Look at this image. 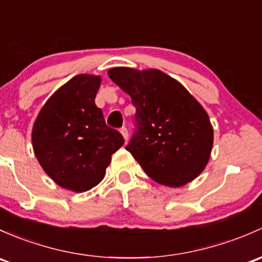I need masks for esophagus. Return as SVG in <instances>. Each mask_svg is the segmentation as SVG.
<instances>
[{
	"label": "esophagus",
	"mask_w": 262,
	"mask_h": 262,
	"mask_svg": "<svg viewBox=\"0 0 262 262\" xmlns=\"http://www.w3.org/2000/svg\"><path fill=\"white\" fill-rule=\"evenodd\" d=\"M120 133H122V136H123L124 139L128 140V130H126L125 126H123V128L120 129Z\"/></svg>",
	"instance_id": "esophagus-1"
}]
</instances>
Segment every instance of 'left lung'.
I'll return each mask as SVG.
<instances>
[{
  "instance_id": "1",
  "label": "left lung",
  "mask_w": 262,
  "mask_h": 262,
  "mask_svg": "<svg viewBox=\"0 0 262 262\" xmlns=\"http://www.w3.org/2000/svg\"><path fill=\"white\" fill-rule=\"evenodd\" d=\"M112 79L132 98L138 130L126 150L153 181L177 188L196 180L210 161L213 126L200 101L158 69L112 68Z\"/></svg>"
}]
</instances>
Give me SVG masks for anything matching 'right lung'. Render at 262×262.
I'll return each instance as SVG.
<instances>
[{
  "label": "right lung",
  "mask_w": 262,
  "mask_h": 262,
  "mask_svg": "<svg viewBox=\"0 0 262 262\" xmlns=\"http://www.w3.org/2000/svg\"><path fill=\"white\" fill-rule=\"evenodd\" d=\"M100 75L79 74L59 88L38 112L31 133L38 163L57 186L85 192L98 186L124 144L95 105Z\"/></svg>",
  "instance_id": "right-lung-1"
}]
</instances>
